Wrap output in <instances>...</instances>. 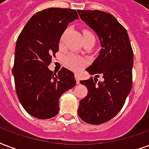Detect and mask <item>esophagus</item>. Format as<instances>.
I'll return each mask as SVG.
<instances>
[{
	"label": "esophagus",
	"instance_id": "34e87169",
	"mask_svg": "<svg viewBox=\"0 0 149 149\" xmlns=\"http://www.w3.org/2000/svg\"><path fill=\"white\" fill-rule=\"evenodd\" d=\"M75 78H76V80H77V84H79V77L77 73H75Z\"/></svg>",
	"mask_w": 149,
	"mask_h": 149
}]
</instances>
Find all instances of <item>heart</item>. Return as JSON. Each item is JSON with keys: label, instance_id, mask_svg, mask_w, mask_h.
<instances>
[{"label": "heart", "instance_id": "heart-1", "mask_svg": "<svg viewBox=\"0 0 149 149\" xmlns=\"http://www.w3.org/2000/svg\"><path fill=\"white\" fill-rule=\"evenodd\" d=\"M65 32L63 34L62 37H61L60 42H63V39H64V37H65ZM84 36H90V37H93L94 38V36L91 32H90L89 31H84ZM86 63V61L84 60V58H79V57H77V56H74V55H69L68 56H66L65 58V65L67 66L68 68H70L72 70H79L80 68H82L85 65Z\"/></svg>", "mask_w": 149, "mask_h": 149}]
</instances>
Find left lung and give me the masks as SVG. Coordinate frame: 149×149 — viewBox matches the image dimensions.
Returning <instances> with one entry per match:
<instances>
[{"label": "left lung", "mask_w": 149, "mask_h": 149, "mask_svg": "<svg viewBox=\"0 0 149 149\" xmlns=\"http://www.w3.org/2000/svg\"><path fill=\"white\" fill-rule=\"evenodd\" d=\"M77 12L97 35L102 48L86 70L104 78L98 83L92 77L80 81L89 93L79 101L78 114L86 123L100 125L115 117L132 90L133 51L126 29L113 15L98 10Z\"/></svg>", "instance_id": "left-lung-1"}]
</instances>
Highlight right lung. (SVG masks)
<instances>
[{
	"mask_svg": "<svg viewBox=\"0 0 149 149\" xmlns=\"http://www.w3.org/2000/svg\"><path fill=\"white\" fill-rule=\"evenodd\" d=\"M78 18L70 8L45 9L30 18L17 38L12 70L16 93L24 110L38 119L55 117L62 94L76 85L70 70L63 67L56 73L48 66L69 23Z\"/></svg>",
	"mask_w": 149,
	"mask_h": 149,
	"instance_id": "add662e5",
	"label": "right lung"
}]
</instances>
